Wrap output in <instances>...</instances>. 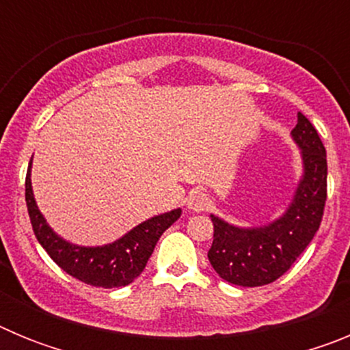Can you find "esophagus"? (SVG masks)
I'll use <instances>...</instances> for the list:
<instances>
[{
	"instance_id": "obj_1",
	"label": "esophagus",
	"mask_w": 350,
	"mask_h": 350,
	"mask_svg": "<svg viewBox=\"0 0 350 350\" xmlns=\"http://www.w3.org/2000/svg\"><path fill=\"white\" fill-rule=\"evenodd\" d=\"M208 196L200 193V191H194V193H191L189 198H187V208H189L191 212H203V210L208 206Z\"/></svg>"
}]
</instances>
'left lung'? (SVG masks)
<instances>
[{
  "instance_id": "left-lung-1",
  "label": "left lung",
  "mask_w": 350,
  "mask_h": 350,
  "mask_svg": "<svg viewBox=\"0 0 350 350\" xmlns=\"http://www.w3.org/2000/svg\"><path fill=\"white\" fill-rule=\"evenodd\" d=\"M301 157V175L289 205L267 224L237 226L210 213L213 242L208 261L226 282L258 287L277 280L312 242L326 202V148L310 120L298 113L291 131Z\"/></svg>"
}]
</instances>
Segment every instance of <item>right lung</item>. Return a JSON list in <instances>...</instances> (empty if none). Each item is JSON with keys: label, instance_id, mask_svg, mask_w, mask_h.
<instances>
[{"label": "right lung", "instance_id": "1", "mask_svg": "<svg viewBox=\"0 0 350 350\" xmlns=\"http://www.w3.org/2000/svg\"><path fill=\"white\" fill-rule=\"evenodd\" d=\"M31 165L33 157L26 175V205L40 245L47 250L57 267L89 286L112 289L131 284L145 270L161 234L182 215V208H173L140 222L110 243L77 245L55 233L40 212L31 185Z\"/></svg>", "mask_w": 350, "mask_h": 350}]
</instances>
